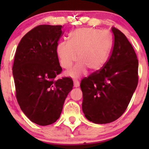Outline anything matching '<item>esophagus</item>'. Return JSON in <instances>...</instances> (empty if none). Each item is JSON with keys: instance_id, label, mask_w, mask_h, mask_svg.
I'll return each mask as SVG.
<instances>
[{"instance_id": "1", "label": "esophagus", "mask_w": 149, "mask_h": 149, "mask_svg": "<svg viewBox=\"0 0 149 149\" xmlns=\"http://www.w3.org/2000/svg\"><path fill=\"white\" fill-rule=\"evenodd\" d=\"M79 85H80L79 81H78L77 80H73V86H74L75 88H78V87H79Z\"/></svg>"}]
</instances>
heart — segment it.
<instances>
[{
    "label": "heart",
    "instance_id": "heart-1",
    "mask_svg": "<svg viewBox=\"0 0 149 149\" xmlns=\"http://www.w3.org/2000/svg\"><path fill=\"white\" fill-rule=\"evenodd\" d=\"M112 47L110 36L93 28L77 29L70 35V41H61L56 47L61 67L69 69L76 61L79 62L66 72L73 78L85 74L90 69L99 71L107 62Z\"/></svg>",
    "mask_w": 149,
    "mask_h": 149
}]
</instances>
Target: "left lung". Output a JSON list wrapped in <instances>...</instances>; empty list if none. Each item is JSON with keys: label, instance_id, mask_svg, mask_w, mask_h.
Masks as SVG:
<instances>
[{"label": "left lung", "instance_id": "obj_1", "mask_svg": "<svg viewBox=\"0 0 149 149\" xmlns=\"http://www.w3.org/2000/svg\"><path fill=\"white\" fill-rule=\"evenodd\" d=\"M111 54L99 71L80 83L82 109L94 123L115 121L127 109L138 84V61L134 48L120 31L112 27Z\"/></svg>", "mask_w": 149, "mask_h": 149}]
</instances>
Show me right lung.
<instances>
[{"mask_svg":"<svg viewBox=\"0 0 149 149\" xmlns=\"http://www.w3.org/2000/svg\"><path fill=\"white\" fill-rule=\"evenodd\" d=\"M61 29V25L38 26L25 34L15 52L17 100L28 118L39 125H51L60 117L73 86L69 77L54 79L62 71L56 52Z\"/></svg>","mask_w":149,"mask_h":149,"instance_id":"add662e5","label":"right lung"}]
</instances>
